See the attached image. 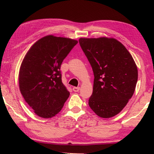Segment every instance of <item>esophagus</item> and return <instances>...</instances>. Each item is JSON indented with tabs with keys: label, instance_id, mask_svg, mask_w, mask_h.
Masks as SVG:
<instances>
[{
	"label": "esophagus",
	"instance_id": "obj_1",
	"mask_svg": "<svg viewBox=\"0 0 154 154\" xmlns=\"http://www.w3.org/2000/svg\"><path fill=\"white\" fill-rule=\"evenodd\" d=\"M80 90V88L79 87H74L72 88V90L74 91V92H79V90Z\"/></svg>",
	"mask_w": 154,
	"mask_h": 154
}]
</instances>
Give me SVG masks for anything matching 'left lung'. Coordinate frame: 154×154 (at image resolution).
Segmentation results:
<instances>
[{
  "mask_svg": "<svg viewBox=\"0 0 154 154\" xmlns=\"http://www.w3.org/2000/svg\"><path fill=\"white\" fill-rule=\"evenodd\" d=\"M79 42L94 75L90 107L100 118L116 116L136 88L138 70L133 58L116 38H80Z\"/></svg>",
  "mask_w": 154,
  "mask_h": 154,
  "instance_id": "1",
  "label": "left lung"
}]
</instances>
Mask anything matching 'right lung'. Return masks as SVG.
Returning a JSON list of instances; mask_svg holds the SVG:
<instances>
[{"mask_svg": "<svg viewBox=\"0 0 154 154\" xmlns=\"http://www.w3.org/2000/svg\"><path fill=\"white\" fill-rule=\"evenodd\" d=\"M77 43L69 38L45 36L31 47L23 60L19 72L20 92L41 118L55 116L69 97L60 69Z\"/></svg>", "mask_w": 154, "mask_h": 154, "instance_id": "1", "label": "right lung"}]
</instances>
